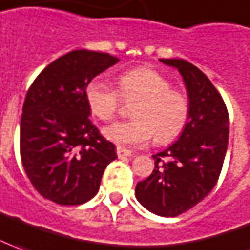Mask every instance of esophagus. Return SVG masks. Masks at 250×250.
I'll return each instance as SVG.
<instances>
[{
  "label": "esophagus",
  "instance_id": "obj_1",
  "mask_svg": "<svg viewBox=\"0 0 250 250\" xmlns=\"http://www.w3.org/2000/svg\"><path fill=\"white\" fill-rule=\"evenodd\" d=\"M116 153H118L119 159H123V157H130V156H132V153L130 152V150H127V149H125V147H122V146L116 147Z\"/></svg>",
  "mask_w": 250,
  "mask_h": 250
}]
</instances>
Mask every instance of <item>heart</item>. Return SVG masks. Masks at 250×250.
<instances>
[{
  "mask_svg": "<svg viewBox=\"0 0 250 250\" xmlns=\"http://www.w3.org/2000/svg\"><path fill=\"white\" fill-rule=\"evenodd\" d=\"M119 90L101 79H93L86 87V101L91 113L103 122H111L122 106V98L134 103L128 122L104 128L105 138L123 146H142L154 135L157 144L174 141L188 123L189 97L171 89L166 76L153 68L139 67L119 76Z\"/></svg>",
  "mask_w": 250,
  "mask_h": 250,
  "instance_id": "b5f03b06",
  "label": "heart"
}]
</instances>
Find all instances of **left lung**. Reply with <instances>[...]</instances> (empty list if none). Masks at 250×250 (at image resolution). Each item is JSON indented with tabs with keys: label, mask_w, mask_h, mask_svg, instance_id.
I'll return each mask as SVG.
<instances>
[{
	"label": "left lung",
	"mask_w": 250,
	"mask_h": 250,
	"mask_svg": "<svg viewBox=\"0 0 250 250\" xmlns=\"http://www.w3.org/2000/svg\"><path fill=\"white\" fill-rule=\"evenodd\" d=\"M182 75L190 101L179 139L154 154V169L137 183L135 197L147 210L175 218L203 201L218 182L229 144V112L203 71L181 59H160Z\"/></svg>",
	"instance_id": "1"
}]
</instances>
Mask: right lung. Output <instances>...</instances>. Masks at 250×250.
Instances as JSON below:
<instances>
[{
    "label": "right lung",
    "mask_w": 250,
    "mask_h": 250,
    "mask_svg": "<svg viewBox=\"0 0 250 250\" xmlns=\"http://www.w3.org/2000/svg\"><path fill=\"white\" fill-rule=\"evenodd\" d=\"M118 57L72 50L50 62L27 91L20 120V157L41 196L60 205H81L100 189L115 145L89 119L86 87Z\"/></svg>",
    "instance_id": "1"
}]
</instances>
